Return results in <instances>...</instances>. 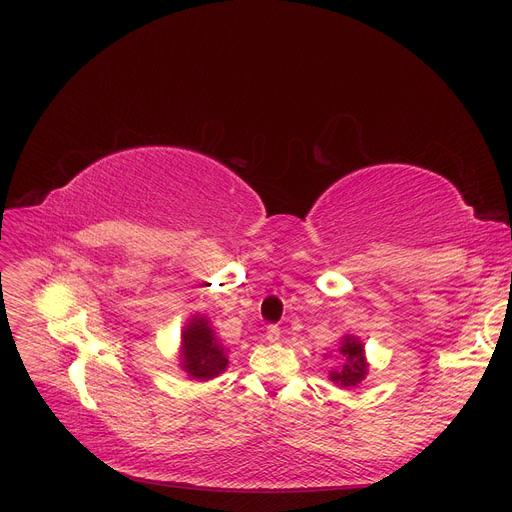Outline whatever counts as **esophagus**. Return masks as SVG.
<instances>
[{
    "mask_svg": "<svg viewBox=\"0 0 512 512\" xmlns=\"http://www.w3.org/2000/svg\"><path fill=\"white\" fill-rule=\"evenodd\" d=\"M265 340L270 342V344H276V342L280 340V328H278V326H270V328H267Z\"/></svg>",
    "mask_w": 512,
    "mask_h": 512,
    "instance_id": "esophagus-1",
    "label": "esophagus"
}]
</instances>
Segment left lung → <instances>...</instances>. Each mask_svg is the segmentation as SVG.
Here are the masks:
<instances>
[{
	"label": "left lung",
	"mask_w": 512,
	"mask_h": 512,
	"mask_svg": "<svg viewBox=\"0 0 512 512\" xmlns=\"http://www.w3.org/2000/svg\"><path fill=\"white\" fill-rule=\"evenodd\" d=\"M336 355L340 359V367L330 371L328 380L338 388H357L367 378V371H369V363L365 357V344L355 334H344L338 342Z\"/></svg>",
	"instance_id": "8db88e82"
}]
</instances>
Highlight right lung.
I'll return each mask as SVG.
<instances>
[{"label":"right lung","instance_id":"right-lung-1","mask_svg":"<svg viewBox=\"0 0 512 512\" xmlns=\"http://www.w3.org/2000/svg\"><path fill=\"white\" fill-rule=\"evenodd\" d=\"M180 369L195 382L218 378L228 367V348L218 340L207 315H191L180 332Z\"/></svg>","mask_w":512,"mask_h":512}]
</instances>
